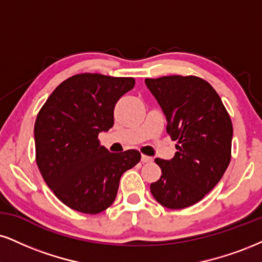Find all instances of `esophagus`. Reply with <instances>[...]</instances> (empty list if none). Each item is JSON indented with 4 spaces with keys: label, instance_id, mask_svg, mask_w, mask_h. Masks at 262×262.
<instances>
[{
    "label": "esophagus",
    "instance_id": "esophagus-1",
    "mask_svg": "<svg viewBox=\"0 0 262 262\" xmlns=\"http://www.w3.org/2000/svg\"><path fill=\"white\" fill-rule=\"evenodd\" d=\"M141 161L142 163H151V161H153V158L151 157H148V156H143V154H142V157H141Z\"/></svg>",
    "mask_w": 262,
    "mask_h": 262
}]
</instances>
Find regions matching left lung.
<instances>
[{"instance_id": "obj_1", "label": "left lung", "mask_w": 262, "mask_h": 262, "mask_svg": "<svg viewBox=\"0 0 262 262\" xmlns=\"http://www.w3.org/2000/svg\"><path fill=\"white\" fill-rule=\"evenodd\" d=\"M144 82L166 116L167 134L177 141L172 159H156L161 176L150 192L165 208H187L217 185L230 164L231 118L217 92L200 77L171 75Z\"/></svg>"}]
</instances>
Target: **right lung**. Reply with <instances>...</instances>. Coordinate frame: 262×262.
I'll return each instance as SVG.
<instances>
[{
  "label": "right lung",
  "mask_w": 262,
  "mask_h": 262,
  "mask_svg": "<svg viewBox=\"0 0 262 262\" xmlns=\"http://www.w3.org/2000/svg\"><path fill=\"white\" fill-rule=\"evenodd\" d=\"M134 77L77 74L42 105L35 121L36 163L47 186L63 204L99 214L113 204L120 177L141 160L138 150L111 153L98 135L114 125V108L134 89Z\"/></svg>",
  "instance_id": "1"
}]
</instances>
